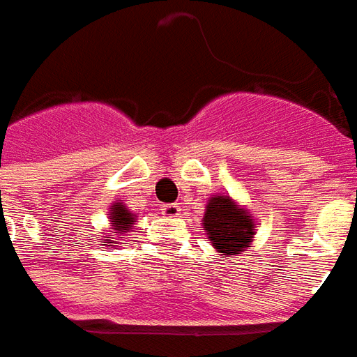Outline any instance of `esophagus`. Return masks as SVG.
<instances>
[{
    "mask_svg": "<svg viewBox=\"0 0 357 357\" xmlns=\"http://www.w3.org/2000/svg\"><path fill=\"white\" fill-rule=\"evenodd\" d=\"M163 215H167V217H176L178 213H181V207H178V204H167L163 205Z\"/></svg>",
    "mask_w": 357,
    "mask_h": 357,
    "instance_id": "1",
    "label": "esophagus"
}]
</instances>
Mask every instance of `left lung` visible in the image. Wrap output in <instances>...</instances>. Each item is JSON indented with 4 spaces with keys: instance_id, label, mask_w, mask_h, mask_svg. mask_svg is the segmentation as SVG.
Wrapping results in <instances>:
<instances>
[{
    "instance_id": "8db88e82",
    "label": "left lung",
    "mask_w": 357,
    "mask_h": 357,
    "mask_svg": "<svg viewBox=\"0 0 357 357\" xmlns=\"http://www.w3.org/2000/svg\"><path fill=\"white\" fill-rule=\"evenodd\" d=\"M204 228L220 255H239L251 247L257 234L255 218L245 207H238L230 196H213L205 207Z\"/></svg>"
}]
</instances>
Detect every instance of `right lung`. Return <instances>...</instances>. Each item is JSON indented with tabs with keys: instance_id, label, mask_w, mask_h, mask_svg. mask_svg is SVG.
I'll list each match as a JSON object with an SVG mask.
<instances>
[{
	"instance_id": "add662e5",
	"label": "right lung",
	"mask_w": 357,
	"mask_h": 357,
	"mask_svg": "<svg viewBox=\"0 0 357 357\" xmlns=\"http://www.w3.org/2000/svg\"><path fill=\"white\" fill-rule=\"evenodd\" d=\"M110 225H112V230H114V234L116 236H119V234H125L131 230V226L137 222V215H132L131 211L127 209L125 205H121L118 202V204H114L110 207ZM114 239V238H112ZM112 239H102V243L106 245V243H112Z\"/></svg>"
}]
</instances>
